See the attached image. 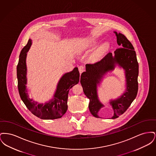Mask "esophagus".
Masks as SVG:
<instances>
[{
	"mask_svg": "<svg viewBox=\"0 0 156 156\" xmlns=\"http://www.w3.org/2000/svg\"><path fill=\"white\" fill-rule=\"evenodd\" d=\"M78 69H79V71H80V73L81 74L82 73H83V71H85V68L84 66H80L78 67Z\"/></svg>",
	"mask_w": 156,
	"mask_h": 156,
	"instance_id": "1",
	"label": "esophagus"
}]
</instances>
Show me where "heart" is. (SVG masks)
Segmentation results:
<instances>
[{
    "mask_svg": "<svg viewBox=\"0 0 156 156\" xmlns=\"http://www.w3.org/2000/svg\"><path fill=\"white\" fill-rule=\"evenodd\" d=\"M104 48H105V46L104 45V46L102 47L100 49H99L98 50H97V51L95 52V53L94 54V56H95V57H98V56L101 54L102 51L104 50Z\"/></svg>",
    "mask_w": 156,
    "mask_h": 156,
    "instance_id": "heart-1",
    "label": "heart"
}]
</instances>
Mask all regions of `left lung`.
<instances>
[{"label": "left lung", "instance_id": "left-lung-1", "mask_svg": "<svg viewBox=\"0 0 156 156\" xmlns=\"http://www.w3.org/2000/svg\"><path fill=\"white\" fill-rule=\"evenodd\" d=\"M115 33L118 44L122 45V47L115 51L114 57L109 52L96 62L87 64L86 71L81 75L80 82L83 92L89 99V111L95 118H99L98 112L104 106L98 99L97 85L101 81L104 75L114 69L116 64L125 70L126 89L120 98L110 102L114 111L112 119H116L125 112L137 94L139 64L133 46L125 35Z\"/></svg>", "mask_w": 156, "mask_h": 156}]
</instances>
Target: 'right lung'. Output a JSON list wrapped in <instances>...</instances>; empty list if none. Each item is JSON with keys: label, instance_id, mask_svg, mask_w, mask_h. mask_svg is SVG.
I'll use <instances>...</instances> for the list:
<instances>
[{"label": "right lung", "instance_id": "1", "mask_svg": "<svg viewBox=\"0 0 156 156\" xmlns=\"http://www.w3.org/2000/svg\"><path fill=\"white\" fill-rule=\"evenodd\" d=\"M31 44V40L29 39L27 44L21 51L19 60L17 66V77L18 81V89L20 97L28 109L33 115L41 119H58L61 118L68 109L67 99L69 90L80 81V73L77 67L64 75L60 79L57 85L54 98L49 102L38 104L30 99L27 93L26 84L27 52Z\"/></svg>", "mask_w": 156, "mask_h": 156}]
</instances>
